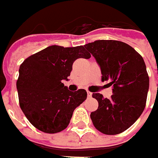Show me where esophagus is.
<instances>
[{
  "label": "esophagus",
  "instance_id": "34e87169",
  "mask_svg": "<svg viewBox=\"0 0 158 158\" xmlns=\"http://www.w3.org/2000/svg\"><path fill=\"white\" fill-rule=\"evenodd\" d=\"M87 96H88V98H91L92 93H91V92H89V91H87Z\"/></svg>",
  "mask_w": 158,
  "mask_h": 158
}]
</instances>
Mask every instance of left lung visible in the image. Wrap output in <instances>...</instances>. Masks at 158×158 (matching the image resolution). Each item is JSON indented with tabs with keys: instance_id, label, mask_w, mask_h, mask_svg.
<instances>
[{
	"instance_id": "1",
	"label": "left lung",
	"mask_w": 158,
	"mask_h": 158,
	"mask_svg": "<svg viewBox=\"0 0 158 158\" xmlns=\"http://www.w3.org/2000/svg\"><path fill=\"white\" fill-rule=\"evenodd\" d=\"M99 65L102 81H110L112 93L90 113L94 127L105 135H118L136 121L146 106L149 79L143 57L129 45L117 40H96L84 45Z\"/></svg>"
}]
</instances>
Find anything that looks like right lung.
Returning <instances> with one entry per match:
<instances>
[{
    "instance_id": "1",
    "label": "right lung",
    "mask_w": 158,
    "mask_h": 158,
    "mask_svg": "<svg viewBox=\"0 0 158 158\" xmlns=\"http://www.w3.org/2000/svg\"><path fill=\"white\" fill-rule=\"evenodd\" d=\"M79 58H90L84 46H51L21 64L16 82L19 105L39 130L47 134L64 130L75 109L87 98L85 89L73 92L62 82L69 80L73 63Z\"/></svg>"
}]
</instances>
